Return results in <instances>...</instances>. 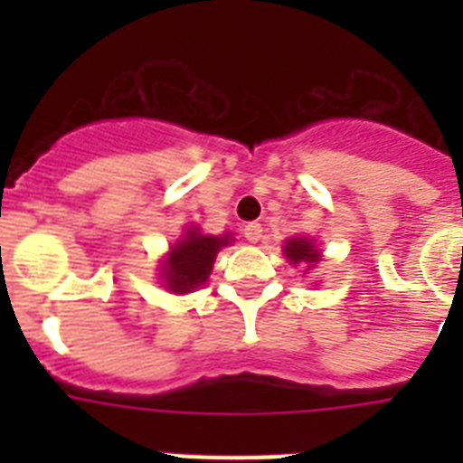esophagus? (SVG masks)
<instances>
[{
    "instance_id": "esophagus-1",
    "label": "esophagus",
    "mask_w": 463,
    "mask_h": 463,
    "mask_svg": "<svg viewBox=\"0 0 463 463\" xmlns=\"http://www.w3.org/2000/svg\"><path fill=\"white\" fill-rule=\"evenodd\" d=\"M261 232H264V227H261L260 222H250V224H245V229H243L245 239L250 241V243H257V241L261 239Z\"/></svg>"
}]
</instances>
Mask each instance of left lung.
I'll return each instance as SVG.
<instances>
[{
	"instance_id": "left-lung-1",
	"label": "left lung",
	"mask_w": 463,
	"mask_h": 463,
	"mask_svg": "<svg viewBox=\"0 0 463 463\" xmlns=\"http://www.w3.org/2000/svg\"><path fill=\"white\" fill-rule=\"evenodd\" d=\"M282 252L289 260V264L298 267V264H308V269H313V264L320 261V250L315 248V243L306 236L301 239H288V243L282 245Z\"/></svg>"
}]
</instances>
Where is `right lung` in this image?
<instances>
[{"label": "right lung", "mask_w": 463, "mask_h": 463, "mask_svg": "<svg viewBox=\"0 0 463 463\" xmlns=\"http://www.w3.org/2000/svg\"><path fill=\"white\" fill-rule=\"evenodd\" d=\"M232 236H208L202 234L199 229H187L181 241L171 245L169 255L162 267V278H165V288L174 294L194 292L208 280L213 269L215 255L220 248L232 243Z\"/></svg>", "instance_id": "right-lung-1"}]
</instances>
